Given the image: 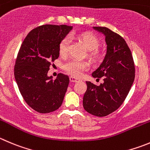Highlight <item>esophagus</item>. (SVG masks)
<instances>
[{
    "label": "esophagus",
    "mask_w": 150,
    "mask_h": 150,
    "mask_svg": "<svg viewBox=\"0 0 150 150\" xmlns=\"http://www.w3.org/2000/svg\"><path fill=\"white\" fill-rule=\"evenodd\" d=\"M69 80H70L71 82H77V81H78L80 79L78 78H75V77H73V76H70L69 77Z\"/></svg>",
    "instance_id": "34e87169"
}]
</instances>
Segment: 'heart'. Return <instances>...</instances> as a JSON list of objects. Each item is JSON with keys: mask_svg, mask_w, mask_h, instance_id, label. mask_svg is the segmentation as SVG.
Here are the masks:
<instances>
[{"mask_svg": "<svg viewBox=\"0 0 150 150\" xmlns=\"http://www.w3.org/2000/svg\"><path fill=\"white\" fill-rule=\"evenodd\" d=\"M77 38L79 40L83 43L86 50H88V56L92 61H98L100 59L102 54L100 50H98L100 46V40L95 35L89 33H83L78 35ZM69 38V37H64L61 40L58 47V51L61 55H65L67 52ZM88 65L83 61L71 60L68 62L65 63L63 66V69L67 72L74 76H79L83 70L87 68Z\"/></svg>", "mask_w": 150, "mask_h": 150, "instance_id": "heart-1", "label": "heart"}]
</instances>
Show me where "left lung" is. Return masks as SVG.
Masks as SVG:
<instances>
[{"label": "left lung", "instance_id": "1", "mask_svg": "<svg viewBox=\"0 0 150 150\" xmlns=\"http://www.w3.org/2000/svg\"><path fill=\"white\" fill-rule=\"evenodd\" d=\"M103 33L107 43V54L103 62L92 72L93 78H102L103 83L96 86L86 81L83 98L84 110L98 117H104L121 107L135 79V64L125 40L107 27L94 26Z\"/></svg>", "mask_w": 150, "mask_h": 150}]
</instances>
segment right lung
Masks as SVG:
<instances>
[{"mask_svg": "<svg viewBox=\"0 0 150 150\" xmlns=\"http://www.w3.org/2000/svg\"><path fill=\"white\" fill-rule=\"evenodd\" d=\"M72 26L43 25L30 31L23 40L15 61L14 74L26 103L36 112L49 113L61 106L69 78L59 73L55 80L47 75L59 57L58 47Z\"/></svg>", "mask_w": 150, "mask_h": 150, "instance_id": "1", "label": "right lung"}]
</instances>
